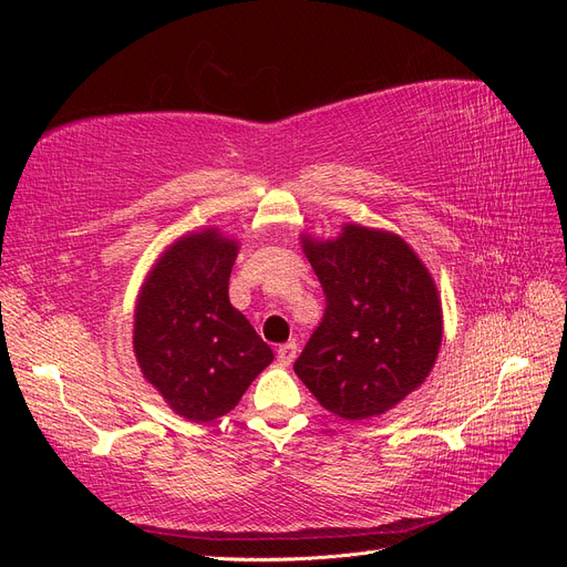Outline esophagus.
<instances>
[{
  "label": "esophagus",
  "mask_w": 567,
  "mask_h": 567,
  "mask_svg": "<svg viewBox=\"0 0 567 567\" xmlns=\"http://www.w3.org/2000/svg\"><path fill=\"white\" fill-rule=\"evenodd\" d=\"M296 357H298V342H286V346H281V348L277 350V362H279L281 367H290V364H293Z\"/></svg>",
  "instance_id": "obj_1"
}]
</instances>
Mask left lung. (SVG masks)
Returning a JSON list of instances; mask_svg holds the SVG:
<instances>
[{"mask_svg":"<svg viewBox=\"0 0 567 567\" xmlns=\"http://www.w3.org/2000/svg\"><path fill=\"white\" fill-rule=\"evenodd\" d=\"M326 296L296 359L298 379L346 421L381 416L435 367L442 305L431 271L398 234L346 225L336 241L302 236Z\"/></svg>","mask_w":567,"mask_h":567,"instance_id":"obj_1","label":"left lung"}]
</instances>
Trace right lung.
Wrapping results in <instances>:
<instances>
[{"label": "right lung", "instance_id": "right-lung-1", "mask_svg": "<svg viewBox=\"0 0 567 567\" xmlns=\"http://www.w3.org/2000/svg\"><path fill=\"white\" fill-rule=\"evenodd\" d=\"M238 244L219 229L179 236L136 298L134 354L175 414L208 423L244 398L271 350L229 302Z\"/></svg>", "mask_w": 567, "mask_h": 567}]
</instances>
